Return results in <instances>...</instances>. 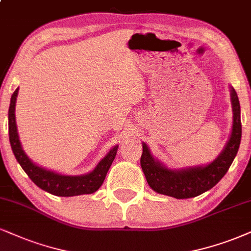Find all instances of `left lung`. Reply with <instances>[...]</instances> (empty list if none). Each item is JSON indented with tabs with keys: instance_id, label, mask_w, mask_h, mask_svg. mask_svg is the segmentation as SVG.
<instances>
[{
	"instance_id": "1",
	"label": "left lung",
	"mask_w": 251,
	"mask_h": 251,
	"mask_svg": "<svg viewBox=\"0 0 251 251\" xmlns=\"http://www.w3.org/2000/svg\"><path fill=\"white\" fill-rule=\"evenodd\" d=\"M230 97L234 111L230 138L220 156L207 166L190 168L180 171L169 170L152 158L149 148L143 143L141 166L148 184L153 191L177 199H187L205 193L221 180L239 151L242 135L240 101L233 87H230Z\"/></svg>"
}]
</instances>
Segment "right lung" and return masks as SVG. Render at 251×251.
I'll list each match as a JSON object with an SVG mask.
<instances>
[{"instance_id": "right-lung-1", "label": "right lung", "mask_w": 251, "mask_h": 251, "mask_svg": "<svg viewBox=\"0 0 251 251\" xmlns=\"http://www.w3.org/2000/svg\"><path fill=\"white\" fill-rule=\"evenodd\" d=\"M18 88L12 93L10 106H9V140L12 152L20 163L22 169L25 171L29 178L42 190L58 197H73L80 194H91L97 192L103 182L106 175L109 170L111 163L115 158L117 152V145L114 147L107 156L98 164L97 168L91 173L85 176H61L58 173L48 171L39 168L27 158L22 149L20 140H18L16 121H15V106H16Z\"/></svg>"}]
</instances>
